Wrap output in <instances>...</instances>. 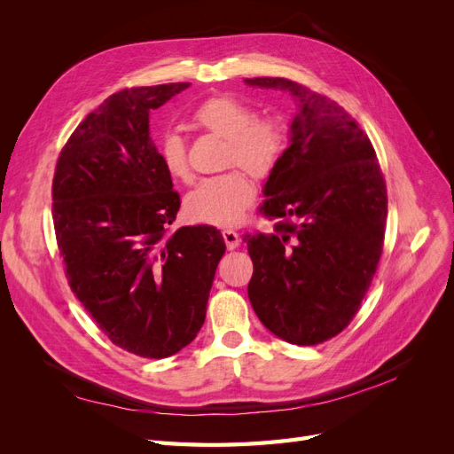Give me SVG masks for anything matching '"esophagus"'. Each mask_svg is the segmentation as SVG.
<instances>
[{
  "label": "esophagus",
  "mask_w": 454,
  "mask_h": 454,
  "mask_svg": "<svg viewBox=\"0 0 454 454\" xmlns=\"http://www.w3.org/2000/svg\"><path fill=\"white\" fill-rule=\"evenodd\" d=\"M223 240H225V246H227V250H235L237 246H239V242H240V237H239V232L237 231H232V229H225L223 232Z\"/></svg>",
  "instance_id": "obj_1"
}]
</instances>
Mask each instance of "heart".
Returning <instances> with one entry per match:
<instances>
[{
    "label": "heart",
    "instance_id": "obj_1",
    "mask_svg": "<svg viewBox=\"0 0 454 454\" xmlns=\"http://www.w3.org/2000/svg\"><path fill=\"white\" fill-rule=\"evenodd\" d=\"M191 121L208 134L225 138L223 167H242L259 180L270 176L286 153L287 134L282 119L255 117V109L235 96L219 94L206 98L191 112ZM157 151L164 170L172 177L191 180L187 145L180 134H162ZM254 197L255 185L250 177L232 168L202 180L189 193L185 210L195 222L232 227L240 223Z\"/></svg>",
    "mask_w": 454,
    "mask_h": 454
}]
</instances>
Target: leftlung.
<instances>
[{"label":"left lung","instance_id":"left-lung-1","mask_svg":"<svg viewBox=\"0 0 454 454\" xmlns=\"http://www.w3.org/2000/svg\"><path fill=\"white\" fill-rule=\"evenodd\" d=\"M246 83L290 90L297 114L290 147L265 184L259 212L270 235H246L250 303L269 332L299 347L320 345L362 307L384 246L387 182L367 134L345 107L284 77Z\"/></svg>","mask_w":454,"mask_h":454}]
</instances>
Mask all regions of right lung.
Segmentation results:
<instances>
[{
	"instance_id": "add662e5",
	"label": "right lung",
	"mask_w": 454,
	"mask_h": 454,
	"mask_svg": "<svg viewBox=\"0 0 454 454\" xmlns=\"http://www.w3.org/2000/svg\"><path fill=\"white\" fill-rule=\"evenodd\" d=\"M189 83L122 89L60 151L52 222L66 278L102 333L140 358H168L206 318L222 232L172 231L180 195L149 138V112Z\"/></svg>"
}]
</instances>
